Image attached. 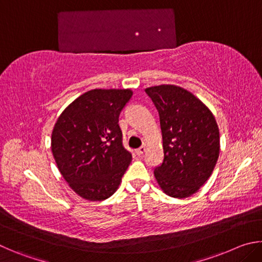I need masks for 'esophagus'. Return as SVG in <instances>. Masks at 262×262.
I'll return each instance as SVG.
<instances>
[{
  "label": "esophagus",
  "mask_w": 262,
  "mask_h": 262,
  "mask_svg": "<svg viewBox=\"0 0 262 262\" xmlns=\"http://www.w3.org/2000/svg\"><path fill=\"white\" fill-rule=\"evenodd\" d=\"M135 152H136L137 156H141V155H143L145 152V147H144V145H142V147H140L139 149L135 150Z\"/></svg>",
  "instance_id": "34e87169"
}]
</instances>
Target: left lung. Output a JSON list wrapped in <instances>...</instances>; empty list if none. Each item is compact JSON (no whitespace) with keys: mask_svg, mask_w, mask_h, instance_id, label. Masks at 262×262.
<instances>
[{"mask_svg":"<svg viewBox=\"0 0 262 262\" xmlns=\"http://www.w3.org/2000/svg\"><path fill=\"white\" fill-rule=\"evenodd\" d=\"M161 121L164 159L154 174L168 196L188 198L211 176L220 155V130L211 111L185 89H145Z\"/></svg>","mask_w":262,"mask_h":262,"instance_id":"obj_1","label":"left lung"}]
</instances>
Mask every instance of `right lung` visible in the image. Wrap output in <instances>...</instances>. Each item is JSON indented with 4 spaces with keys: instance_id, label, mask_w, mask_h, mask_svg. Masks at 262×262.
Segmentation results:
<instances>
[{
    "instance_id": "right-lung-1",
    "label": "right lung",
    "mask_w": 262,
    "mask_h": 262,
    "mask_svg": "<svg viewBox=\"0 0 262 262\" xmlns=\"http://www.w3.org/2000/svg\"><path fill=\"white\" fill-rule=\"evenodd\" d=\"M130 89H95L64 108L52 132L51 148L60 173L75 193L89 201L113 195L129 166L119 115Z\"/></svg>"
}]
</instances>
